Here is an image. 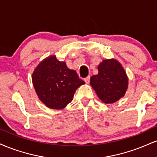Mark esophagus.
<instances>
[{
	"mask_svg": "<svg viewBox=\"0 0 157 157\" xmlns=\"http://www.w3.org/2000/svg\"><path fill=\"white\" fill-rule=\"evenodd\" d=\"M84 81L86 82V84H89L90 82V76H88L87 77H86V78L84 79Z\"/></svg>",
	"mask_w": 157,
	"mask_h": 157,
	"instance_id": "obj_1",
	"label": "esophagus"
}]
</instances>
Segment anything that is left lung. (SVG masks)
I'll return each mask as SVG.
<instances>
[{"instance_id":"obj_1","label":"left lung","mask_w":157,"mask_h":157,"mask_svg":"<svg viewBox=\"0 0 157 157\" xmlns=\"http://www.w3.org/2000/svg\"><path fill=\"white\" fill-rule=\"evenodd\" d=\"M90 84L104 103H113L124 97L128 79L122 65L115 59L103 60L98 74L90 79Z\"/></svg>"}]
</instances>
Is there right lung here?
Wrapping results in <instances>:
<instances>
[{
	"label": "right lung",
	"instance_id": "obj_1",
	"mask_svg": "<svg viewBox=\"0 0 157 157\" xmlns=\"http://www.w3.org/2000/svg\"><path fill=\"white\" fill-rule=\"evenodd\" d=\"M32 82L40 101L52 109H63L71 102L76 90L85 82L75 70L55 55L41 61L32 73Z\"/></svg>",
	"mask_w": 157,
	"mask_h": 157
}]
</instances>
